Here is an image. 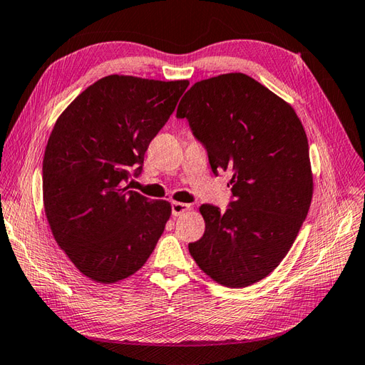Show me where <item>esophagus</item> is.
Segmentation results:
<instances>
[{"label": "esophagus", "instance_id": "34e87169", "mask_svg": "<svg viewBox=\"0 0 365 365\" xmlns=\"http://www.w3.org/2000/svg\"><path fill=\"white\" fill-rule=\"evenodd\" d=\"M191 207L188 203H183V202H173L171 210H173V216H180L185 211H188Z\"/></svg>", "mask_w": 365, "mask_h": 365}]
</instances>
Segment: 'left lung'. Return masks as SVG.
Returning <instances> with one entry per match:
<instances>
[{
    "instance_id": "obj_1",
    "label": "left lung",
    "mask_w": 365,
    "mask_h": 365,
    "mask_svg": "<svg viewBox=\"0 0 365 365\" xmlns=\"http://www.w3.org/2000/svg\"><path fill=\"white\" fill-rule=\"evenodd\" d=\"M177 118H186L210 166L232 174L233 200L199 208L205 233L188 249L219 284L245 287L267 277L297 238L312 199L308 138L295 110L250 76L196 82Z\"/></svg>"
}]
</instances>
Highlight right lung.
Listing matches in <instances>:
<instances>
[{
  "label": "right lung",
  "mask_w": 365,
  "mask_h": 365,
  "mask_svg": "<svg viewBox=\"0 0 365 365\" xmlns=\"http://www.w3.org/2000/svg\"><path fill=\"white\" fill-rule=\"evenodd\" d=\"M188 86L106 76L57 118L43 157L45 215L58 247L93 282L133 275L165 230L171 203L125 183Z\"/></svg>",
  "instance_id": "1"
}]
</instances>
